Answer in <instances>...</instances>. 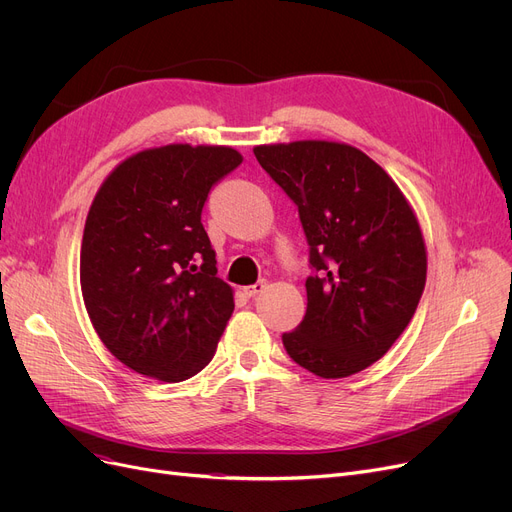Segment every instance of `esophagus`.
Returning <instances> with one entry per match:
<instances>
[{"label":"esophagus","mask_w":512,"mask_h":512,"mask_svg":"<svg viewBox=\"0 0 512 512\" xmlns=\"http://www.w3.org/2000/svg\"><path fill=\"white\" fill-rule=\"evenodd\" d=\"M265 290V282L261 280V282H255V284H251V286H245L242 288V292L247 294V297H257V294H261Z\"/></svg>","instance_id":"1"}]
</instances>
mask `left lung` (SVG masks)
Wrapping results in <instances>:
<instances>
[{"instance_id": "1", "label": "left lung", "mask_w": 512, "mask_h": 512, "mask_svg": "<svg viewBox=\"0 0 512 512\" xmlns=\"http://www.w3.org/2000/svg\"><path fill=\"white\" fill-rule=\"evenodd\" d=\"M253 153L297 203L315 270L307 313L282 336L286 353L319 378L355 375L390 351L417 311L427 278L417 215L353 145L294 141Z\"/></svg>"}]
</instances>
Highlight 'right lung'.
Returning <instances> with one entry per match:
<instances>
[{
  "instance_id": "obj_1",
  "label": "right lung",
  "mask_w": 512,
  "mask_h": 512,
  "mask_svg": "<svg viewBox=\"0 0 512 512\" xmlns=\"http://www.w3.org/2000/svg\"><path fill=\"white\" fill-rule=\"evenodd\" d=\"M242 164L226 145L174 143L126 157L99 186L80 245L91 324L120 363L182 382L215 353L234 311L201 224L211 186Z\"/></svg>"
}]
</instances>
